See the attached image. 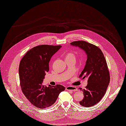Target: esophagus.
I'll list each match as a JSON object with an SVG mask.
<instances>
[{"instance_id": "esophagus-1", "label": "esophagus", "mask_w": 126, "mask_h": 126, "mask_svg": "<svg viewBox=\"0 0 126 126\" xmlns=\"http://www.w3.org/2000/svg\"><path fill=\"white\" fill-rule=\"evenodd\" d=\"M66 90H71L72 91H76L77 90V88L75 87H73V86H68L66 87Z\"/></svg>"}]
</instances>
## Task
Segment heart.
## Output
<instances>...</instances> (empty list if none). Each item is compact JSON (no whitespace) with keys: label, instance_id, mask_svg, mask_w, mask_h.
I'll return each instance as SVG.
<instances>
[{"label":"heart","instance_id":"1","mask_svg":"<svg viewBox=\"0 0 126 126\" xmlns=\"http://www.w3.org/2000/svg\"><path fill=\"white\" fill-rule=\"evenodd\" d=\"M75 59V55L74 53L72 52L68 53L65 55V59Z\"/></svg>","mask_w":126,"mask_h":126}]
</instances>
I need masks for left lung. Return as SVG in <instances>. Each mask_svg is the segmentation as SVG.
I'll return each mask as SVG.
<instances>
[{
  "label": "left lung",
  "instance_id": "left-lung-1",
  "mask_svg": "<svg viewBox=\"0 0 126 126\" xmlns=\"http://www.w3.org/2000/svg\"><path fill=\"white\" fill-rule=\"evenodd\" d=\"M84 51L87 56L85 67L79 77L88 79L85 89L79 90L83 92V98L79 104L85 107L97 104L103 97L110 82V74L107 62L102 51L97 46L85 41H75L70 44Z\"/></svg>",
  "mask_w": 126,
  "mask_h": 126
}]
</instances>
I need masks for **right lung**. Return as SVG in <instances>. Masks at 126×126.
I'll return each instance as SVG.
<instances>
[{
	"mask_svg": "<svg viewBox=\"0 0 126 126\" xmlns=\"http://www.w3.org/2000/svg\"><path fill=\"white\" fill-rule=\"evenodd\" d=\"M61 46L43 45L33 47L21 59L19 75L21 90L33 105L45 109L55 103L65 88L61 85L47 87L42 83L49 71V63Z\"/></svg>",
	"mask_w": 126,
	"mask_h": 126,
	"instance_id": "obj_1",
	"label": "right lung"
}]
</instances>
